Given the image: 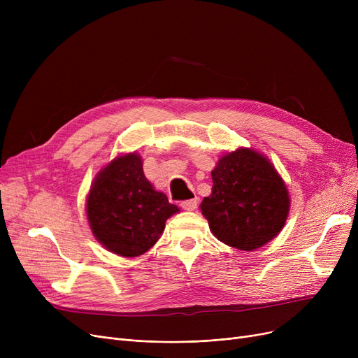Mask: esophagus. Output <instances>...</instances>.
I'll return each mask as SVG.
<instances>
[{"label":"esophagus","instance_id":"34e87169","mask_svg":"<svg viewBox=\"0 0 358 358\" xmlns=\"http://www.w3.org/2000/svg\"><path fill=\"white\" fill-rule=\"evenodd\" d=\"M197 204H199V199L184 200V201H181V208H182L184 210H187V212H192V210H194V209L197 208Z\"/></svg>","mask_w":358,"mask_h":358}]
</instances>
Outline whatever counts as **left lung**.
Instances as JSON below:
<instances>
[{
    "label": "left lung",
    "mask_w": 358,
    "mask_h": 358,
    "mask_svg": "<svg viewBox=\"0 0 358 358\" xmlns=\"http://www.w3.org/2000/svg\"><path fill=\"white\" fill-rule=\"evenodd\" d=\"M212 194L200 210L210 232L241 251H254L285 228L290 196L270 159L252 148L222 155L212 171Z\"/></svg>",
    "instance_id": "left-lung-1"
}]
</instances>
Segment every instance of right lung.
I'll return each mask as SVG.
<instances>
[{
    "instance_id": "1",
    "label": "right lung",
    "mask_w": 358,
    "mask_h": 358,
    "mask_svg": "<svg viewBox=\"0 0 358 358\" xmlns=\"http://www.w3.org/2000/svg\"><path fill=\"white\" fill-rule=\"evenodd\" d=\"M136 152L111 159L94 178L85 210L90 229L101 245L120 257H139L152 248L165 222L180 209L154 189Z\"/></svg>"
}]
</instances>
